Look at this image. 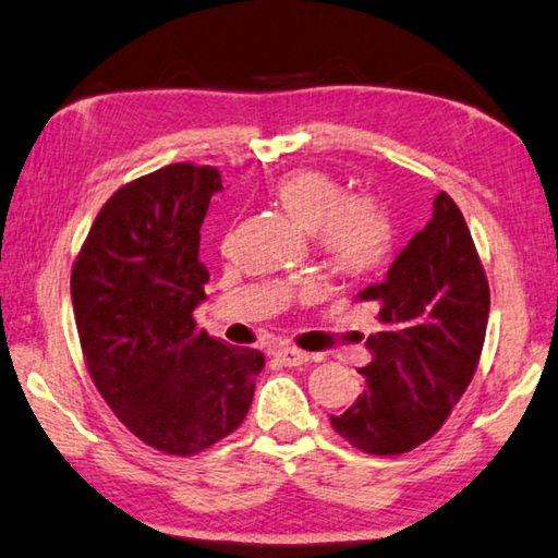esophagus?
<instances>
[{
  "label": "esophagus",
  "mask_w": 558,
  "mask_h": 558,
  "mask_svg": "<svg viewBox=\"0 0 558 558\" xmlns=\"http://www.w3.org/2000/svg\"><path fill=\"white\" fill-rule=\"evenodd\" d=\"M276 359L282 363V366H302V363L310 361V353L300 351L295 347H280L276 351Z\"/></svg>",
  "instance_id": "esophagus-1"
}]
</instances>
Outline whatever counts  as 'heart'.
Returning <instances> with one entry per match:
<instances>
[{"label":"heart","instance_id":"obj_1","mask_svg":"<svg viewBox=\"0 0 558 558\" xmlns=\"http://www.w3.org/2000/svg\"><path fill=\"white\" fill-rule=\"evenodd\" d=\"M272 197L298 227L317 231L322 256L339 276H368L390 258L395 227L380 199L343 195L337 178L314 168L290 170L272 185Z\"/></svg>","mask_w":558,"mask_h":558}]
</instances>
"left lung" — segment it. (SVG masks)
I'll return each mask as SVG.
<instances>
[{"label": "left lung", "mask_w": 558, "mask_h": 558, "mask_svg": "<svg viewBox=\"0 0 558 558\" xmlns=\"http://www.w3.org/2000/svg\"><path fill=\"white\" fill-rule=\"evenodd\" d=\"M378 307L371 363L351 408L331 427L353 447L395 456L441 429L469 388L490 312L488 278L456 202L439 192L427 227L410 239L383 282L359 292Z\"/></svg>", "instance_id": "left-lung-1"}]
</instances>
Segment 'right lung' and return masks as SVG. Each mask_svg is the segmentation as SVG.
<instances>
[{
  "mask_svg": "<svg viewBox=\"0 0 558 558\" xmlns=\"http://www.w3.org/2000/svg\"><path fill=\"white\" fill-rule=\"evenodd\" d=\"M217 168L173 163L119 187L70 276L89 376L131 434L192 456L229 437L251 408L263 353L197 329L209 272L199 227Z\"/></svg>",
  "mask_w": 558,
  "mask_h": 558,
  "instance_id": "obj_1",
  "label": "right lung"
}]
</instances>
